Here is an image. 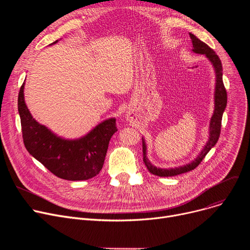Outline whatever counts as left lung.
<instances>
[{
  "label": "left lung",
  "mask_w": 250,
  "mask_h": 250,
  "mask_svg": "<svg viewBox=\"0 0 250 250\" xmlns=\"http://www.w3.org/2000/svg\"><path fill=\"white\" fill-rule=\"evenodd\" d=\"M189 36L191 38L192 42V51L195 54H201L206 56V58L211 62L213 64L215 74H216V86H215V93H214V99H215V109L214 113L209 121V128H208V140L201 153L198 155V157L194 160H192L190 163H188L186 165L178 166L175 168H157L154 166L149 159L147 158V146L145 139L142 138L143 141V156H144V163L147 166V169L149 171L157 176L161 177H167V176H175L178 174H182L193 170L195 167L203 161V159L206 157V155L208 153L219 140L220 133H221V123H222V116L223 112L225 111L226 105H227V92L224 87V83H223V69H222V62L219 59V57L216 55V52L207 45L205 42L193 35L192 33H189Z\"/></svg>",
  "instance_id": "left-lung-1"
}]
</instances>
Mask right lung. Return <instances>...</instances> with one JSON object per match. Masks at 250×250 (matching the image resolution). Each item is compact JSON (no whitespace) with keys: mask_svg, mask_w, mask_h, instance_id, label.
<instances>
[{"mask_svg":"<svg viewBox=\"0 0 250 250\" xmlns=\"http://www.w3.org/2000/svg\"><path fill=\"white\" fill-rule=\"evenodd\" d=\"M24 85L25 82L19 91L18 111L23 142L29 154L60 178L87 180L96 176L102 169L109 141L117 132L115 118L100 123L80 139H62L34 120L24 100Z\"/></svg>","mask_w":250,"mask_h":250,"instance_id":"right-lung-1","label":"right lung"}]
</instances>
